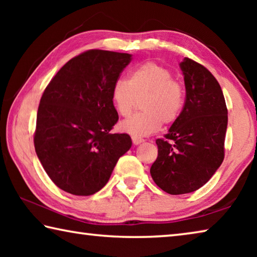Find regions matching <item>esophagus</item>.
Instances as JSON below:
<instances>
[{
  "mask_svg": "<svg viewBox=\"0 0 257 257\" xmlns=\"http://www.w3.org/2000/svg\"><path fill=\"white\" fill-rule=\"evenodd\" d=\"M132 139H133L134 145H139V144H142V143H144V139H143V138H139V137H135V136H133V137H132Z\"/></svg>",
  "mask_w": 257,
  "mask_h": 257,
  "instance_id": "34e87169",
  "label": "esophagus"
}]
</instances>
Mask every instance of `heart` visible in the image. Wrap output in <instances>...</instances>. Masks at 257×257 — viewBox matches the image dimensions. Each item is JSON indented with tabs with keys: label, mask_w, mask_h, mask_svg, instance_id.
I'll list each match as a JSON object with an SVG mask.
<instances>
[{
	"label": "heart",
	"mask_w": 257,
	"mask_h": 257,
	"mask_svg": "<svg viewBox=\"0 0 257 257\" xmlns=\"http://www.w3.org/2000/svg\"><path fill=\"white\" fill-rule=\"evenodd\" d=\"M185 96L184 87L173 79L172 72L153 61L134 68L128 81L118 80L111 92L113 105L121 116H128L137 99L143 98V111L119 125L121 132L135 137H144L158 132L162 122H175L184 108Z\"/></svg>",
	"instance_id": "1"
}]
</instances>
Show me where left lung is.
Listing matches in <instances>:
<instances>
[{"label": "left lung", "mask_w": 257, "mask_h": 257, "mask_svg": "<svg viewBox=\"0 0 257 257\" xmlns=\"http://www.w3.org/2000/svg\"><path fill=\"white\" fill-rule=\"evenodd\" d=\"M186 101L164 139H156L158 159L151 167L156 185L171 195L197 190L224 159L228 110L222 89L207 69L185 58L180 63Z\"/></svg>", "instance_id": "left-lung-1"}]
</instances>
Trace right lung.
I'll return each instance as SVG.
<instances>
[{
    "label": "right lung",
    "instance_id": "1",
    "mask_svg": "<svg viewBox=\"0 0 257 257\" xmlns=\"http://www.w3.org/2000/svg\"><path fill=\"white\" fill-rule=\"evenodd\" d=\"M132 54L89 50L52 78L37 111L35 151L60 189L78 196L101 190L116 162L132 147L127 134H111L119 119L113 85Z\"/></svg>",
    "mask_w": 257,
    "mask_h": 257
}]
</instances>
